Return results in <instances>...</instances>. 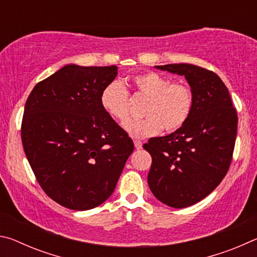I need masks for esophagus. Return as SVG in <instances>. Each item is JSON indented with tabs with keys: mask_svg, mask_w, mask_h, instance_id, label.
<instances>
[{
	"mask_svg": "<svg viewBox=\"0 0 257 257\" xmlns=\"http://www.w3.org/2000/svg\"><path fill=\"white\" fill-rule=\"evenodd\" d=\"M134 144H135V147H136L137 150H141L143 147V143L141 141H135Z\"/></svg>",
	"mask_w": 257,
	"mask_h": 257,
	"instance_id": "obj_1",
	"label": "esophagus"
}]
</instances>
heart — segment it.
<instances>
[{
    "instance_id": "heart-1",
    "label": "heart",
    "mask_w": 257,
    "mask_h": 257,
    "mask_svg": "<svg viewBox=\"0 0 257 257\" xmlns=\"http://www.w3.org/2000/svg\"><path fill=\"white\" fill-rule=\"evenodd\" d=\"M130 86L135 95L146 99L143 120L132 121L127 132L135 138H147L164 129L173 133L188 120L193 108V93L188 82L171 81V78L155 71H146L134 76ZM104 111L124 125L130 119V97L127 88L118 80L104 87L99 96Z\"/></svg>"
}]
</instances>
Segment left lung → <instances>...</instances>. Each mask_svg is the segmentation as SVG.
Instances as JSON below:
<instances>
[{"label":"left lung","instance_id":"obj_1","mask_svg":"<svg viewBox=\"0 0 257 257\" xmlns=\"http://www.w3.org/2000/svg\"><path fill=\"white\" fill-rule=\"evenodd\" d=\"M185 76L193 93L187 122L168 136L151 138L147 177L154 196L167 205H194L214 190L229 170L238 115L229 90L215 72L189 63L155 66Z\"/></svg>","mask_w":257,"mask_h":257}]
</instances>
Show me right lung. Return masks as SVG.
Instances as JSON below:
<instances>
[{
  "mask_svg": "<svg viewBox=\"0 0 257 257\" xmlns=\"http://www.w3.org/2000/svg\"><path fill=\"white\" fill-rule=\"evenodd\" d=\"M115 66L68 64L34 87L21 141L42 189L71 210H90L111 196L134 143L103 110L102 89Z\"/></svg>",
  "mask_w": 257,
  "mask_h": 257,
  "instance_id": "right-lung-1",
  "label": "right lung"
}]
</instances>
